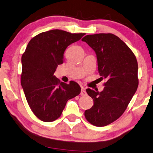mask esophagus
<instances>
[{
	"mask_svg": "<svg viewBox=\"0 0 153 153\" xmlns=\"http://www.w3.org/2000/svg\"><path fill=\"white\" fill-rule=\"evenodd\" d=\"M81 96H85L86 95V92L85 91V88H83V87H81Z\"/></svg>",
	"mask_w": 153,
	"mask_h": 153,
	"instance_id": "esophagus-1",
	"label": "esophagus"
}]
</instances>
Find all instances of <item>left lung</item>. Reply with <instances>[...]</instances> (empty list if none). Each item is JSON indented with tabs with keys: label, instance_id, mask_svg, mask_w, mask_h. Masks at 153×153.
<instances>
[{
	"label": "left lung",
	"instance_id": "1",
	"mask_svg": "<svg viewBox=\"0 0 153 153\" xmlns=\"http://www.w3.org/2000/svg\"><path fill=\"white\" fill-rule=\"evenodd\" d=\"M82 41L94 51L98 72L107 81L100 92L86 90L94 105L85 116L93 125L105 126L123 115L137 91V62L128 46L114 34L88 35Z\"/></svg>",
	"mask_w": 153,
	"mask_h": 153
}]
</instances>
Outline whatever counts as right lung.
Listing matches in <instances>:
<instances>
[{
	"instance_id": "right-lung-1",
	"label": "right lung",
	"mask_w": 153,
	"mask_h": 153,
	"mask_svg": "<svg viewBox=\"0 0 153 153\" xmlns=\"http://www.w3.org/2000/svg\"><path fill=\"white\" fill-rule=\"evenodd\" d=\"M84 35L59 29L41 33L30 39L23 53L21 85L30 109L42 121L57 120L67 101L81 92L76 82H61L54 73L63 63L67 47Z\"/></svg>"
}]
</instances>
